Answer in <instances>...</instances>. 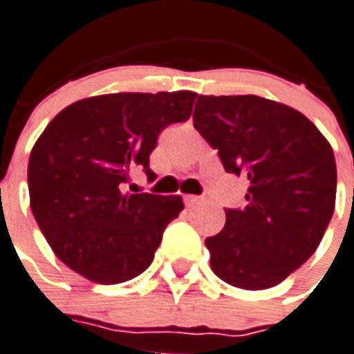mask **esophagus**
<instances>
[{
  "label": "esophagus",
  "mask_w": 354,
  "mask_h": 354,
  "mask_svg": "<svg viewBox=\"0 0 354 354\" xmlns=\"http://www.w3.org/2000/svg\"><path fill=\"white\" fill-rule=\"evenodd\" d=\"M202 200L204 198H202V196H196V194H185V196H183V202H185V205H189V207L200 204Z\"/></svg>",
  "instance_id": "1"
}]
</instances>
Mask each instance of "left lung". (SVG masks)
Instances as JSON below:
<instances>
[{
	"instance_id": "obj_1",
	"label": "left lung",
	"mask_w": 354,
	"mask_h": 354,
	"mask_svg": "<svg viewBox=\"0 0 354 354\" xmlns=\"http://www.w3.org/2000/svg\"><path fill=\"white\" fill-rule=\"evenodd\" d=\"M194 128L226 172L248 178L246 207L226 209L207 236L211 270L227 285L264 290L307 261L335 213L336 161L303 113L257 95H198Z\"/></svg>"
}]
</instances>
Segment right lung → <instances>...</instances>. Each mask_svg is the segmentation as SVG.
<instances>
[{
	"instance_id": "right-lung-1",
	"label": "right lung",
	"mask_w": 354,
	"mask_h": 354,
	"mask_svg": "<svg viewBox=\"0 0 354 354\" xmlns=\"http://www.w3.org/2000/svg\"><path fill=\"white\" fill-rule=\"evenodd\" d=\"M196 93H110L64 108L30 150V209L66 266L101 285L149 268L182 196L127 194L136 169L154 180L149 156L163 128L191 118Z\"/></svg>"
}]
</instances>
